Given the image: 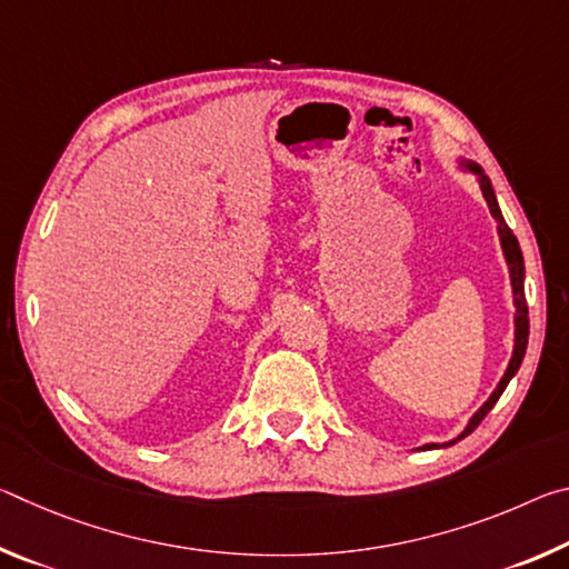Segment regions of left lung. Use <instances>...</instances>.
<instances>
[{"label": "left lung", "instance_id": "1", "mask_svg": "<svg viewBox=\"0 0 569 569\" xmlns=\"http://www.w3.org/2000/svg\"><path fill=\"white\" fill-rule=\"evenodd\" d=\"M457 168L461 172H471V176L477 178L479 182V190L481 196H485L487 206H489V213H492V218L497 220V236H499V246H502V256H505V263H507V271H509V286H512V303H515V343H512V359H509L507 369L502 373V379H499V383L495 387V391L489 393V399L481 403V407L471 413L467 427L459 431V435L455 439L449 441H429V445H423L419 449H439V447H451L457 445L459 439H465L467 435H471V431L477 429V423L487 417L489 409L495 407L497 399L502 397L507 383L515 379V373L519 371V366H522V359H525V351H527V339H529V316H527V301H525V258H522V248H519L517 238L512 230H509V226L505 223V216L502 210H499V203H497V196H495V188H492V180H489L485 176V170H481L475 160H467V158H457Z\"/></svg>", "mask_w": 569, "mask_h": 569}]
</instances>
